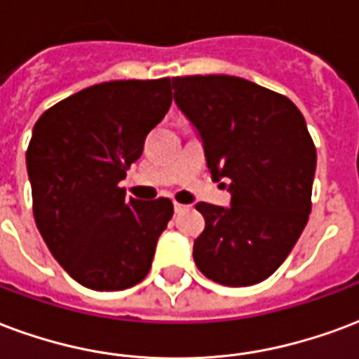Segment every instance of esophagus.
Segmentation results:
<instances>
[{"label": "esophagus", "instance_id": "esophagus-1", "mask_svg": "<svg viewBox=\"0 0 359 359\" xmlns=\"http://www.w3.org/2000/svg\"><path fill=\"white\" fill-rule=\"evenodd\" d=\"M187 207L184 203H179V201H175V213H182V211H187Z\"/></svg>", "mask_w": 359, "mask_h": 359}]
</instances>
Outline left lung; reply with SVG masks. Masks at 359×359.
<instances>
[{"instance_id":"8db88e82","label":"left lung","mask_w":359,"mask_h":359,"mask_svg":"<svg viewBox=\"0 0 359 359\" xmlns=\"http://www.w3.org/2000/svg\"><path fill=\"white\" fill-rule=\"evenodd\" d=\"M172 89L213 179H226L232 194L230 207L196 205L205 219L196 266L220 285H255L287 259L308 222L316 146L306 121L287 97L236 76H180Z\"/></svg>"}]
</instances>
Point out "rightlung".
I'll return each instance as SVG.
<instances>
[{"mask_svg": "<svg viewBox=\"0 0 359 359\" xmlns=\"http://www.w3.org/2000/svg\"><path fill=\"white\" fill-rule=\"evenodd\" d=\"M171 79H119L60 100L26 150L34 219L60 266L95 291L146 278L172 217L167 198H127L119 182L171 106Z\"/></svg>", "mask_w": 359, "mask_h": 359, "instance_id": "right-lung-1", "label": "right lung"}]
</instances>
